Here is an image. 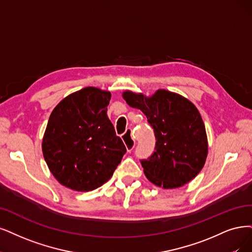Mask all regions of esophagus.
<instances>
[{
	"mask_svg": "<svg viewBox=\"0 0 252 252\" xmlns=\"http://www.w3.org/2000/svg\"><path fill=\"white\" fill-rule=\"evenodd\" d=\"M123 140L126 144V151L127 152H132V150L134 148L136 142H135V137L134 134L132 132V128H127L126 131L125 132V134L123 135Z\"/></svg>",
	"mask_w": 252,
	"mask_h": 252,
	"instance_id": "34e87169",
	"label": "esophagus"
}]
</instances>
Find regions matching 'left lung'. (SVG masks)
I'll return each instance as SVG.
<instances>
[{
	"label": "left lung",
	"instance_id": "1",
	"mask_svg": "<svg viewBox=\"0 0 252 252\" xmlns=\"http://www.w3.org/2000/svg\"><path fill=\"white\" fill-rule=\"evenodd\" d=\"M128 106L141 110L154 128V154L140 160L148 181L164 189L179 188L196 176L206 163L208 139L197 108L164 89L151 97L126 91Z\"/></svg>",
	"mask_w": 252,
	"mask_h": 252
}]
</instances>
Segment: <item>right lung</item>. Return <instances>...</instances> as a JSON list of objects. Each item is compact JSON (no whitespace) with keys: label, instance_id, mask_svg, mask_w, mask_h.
<instances>
[{"label":"right lung","instance_id":"1","mask_svg":"<svg viewBox=\"0 0 252 252\" xmlns=\"http://www.w3.org/2000/svg\"><path fill=\"white\" fill-rule=\"evenodd\" d=\"M109 91L86 87L55 107L42 140L52 174L71 190L88 192L107 183L126 148L107 115Z\"/></svg>","mask_w":252,"mask_h":252}]
</instances>
